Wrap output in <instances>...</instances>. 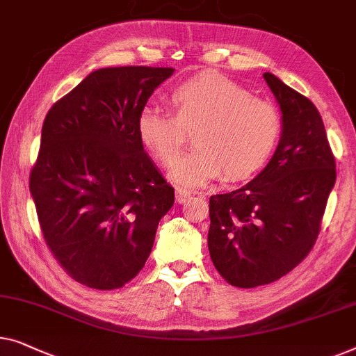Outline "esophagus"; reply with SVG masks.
Masks as SVG:
<instances>
[{"label": "esophagus", "mask_w": 356, "mask_h": 356, "mask_svg": "<svg viewBox=\"0 0 356 356\" xmlns=\"http://www.w3.org/2000/svg\"><path fill=\"white\" fill-rule=\"evenodd\" d=\"M189 197H191L189 191L183 189V188H177V189H175V199H177L178 204L186 202V200H189Z\"/></svg>", "instance_id": "1"}]
</instances>
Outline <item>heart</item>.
Masks as SVG:
<instances>
[{"label": "heart", "mask_w": 356, "mask_h": 356, "mask_svg": "<svg viewBox=\"0 0 356 356\" xmlns=\"http://www.w3.org/2000/svg\"><path fill=\"white\" fill-rule=\"evenodd\" d=\"M172 114L146 107L136 120L143 147L163 167L181 155L186 133L196 149L177 164L172 179L199 188L225 175L228 181L249 178L265 165L281 136V115L270 101L216 72L183 81L168 96Z\"/></svg>", "instance_id": "b5f03b06"}]
</instances>
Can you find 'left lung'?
<instances>
[{"mask_svg": "<svg viewBox=\"0 0 356 356\" xmlns=\"http://www.w3.org/2000/svg\"><path fill=\"white\" fill-rule=\"evenodd\" d=\"M282 114L275 156L241 189L210 195L209 252L231 286L270 284L292 271L315 245L336 159L315 104L264 74Z\"/></svg>", "mask_w": 356, "mask_h": 356, "instance_id": "left-lung-1", "label": "left lung"}]
</instances>
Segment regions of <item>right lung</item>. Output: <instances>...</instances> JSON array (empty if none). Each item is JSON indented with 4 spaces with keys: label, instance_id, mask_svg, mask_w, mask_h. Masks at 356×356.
Returning <instances> with one entry per match:
<instances>
[{
    "label": "right lung",
    "instance_id": "obj_1",
    "mask_svg": "<svg viewBox=\"0 0 356 356\" xmlns=\"http://www.w3.org/2000/svg\"><path fill=\"white\" fill-rule=\"evenodd\" d=\"M172 67H107L54 102L30 194L46 245L72 280L118 289L143 270L175 189L144 152L136 120Z\"/></svg>",
    "mask_w": 356,
    "mask_h": 356
}]
</instances>
